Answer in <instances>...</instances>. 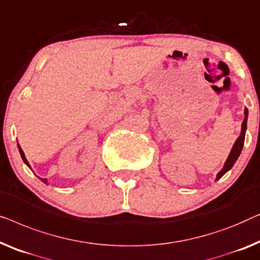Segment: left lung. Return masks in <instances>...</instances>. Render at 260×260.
I'll use <instances>...</instances> for the list:
<instances>
[{"instance_id":"1","label":"left lung","mask_w":260,"mask_h":260,"mask_svg":"<svg viewBox=\"0 0 260 260\" xmlns=\"http://www.w3.org/2000/svg\"><path fill=\"white\" fill-rule=\"evenodd\" d=\"M244 114H245V118H244L243 123H241V132H240L239 138L236 140L235 145H233V147L231 149V153H230L229 158H228V160H226L224 167H222V170L217 174V179H215V180H219V179H220L222 175L226 173V172L231 170L232 166L235 165V162L237 161V159H238V156L240 155V152H241V149H243V146H244L245 132H246V125H247V115H248L247 108H245Z\"/></svg>"}]
</instances>
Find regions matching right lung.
Segmentation results:
<instances>
[{
	"mask_svg": "<svg viewBox=\"0 0 260 260\" xmlns=\"http://www.w3.org/2000/svg\"><path fill=\"white\" fill-rule=\"evenodd\" d=\"M19 151H20V154H21V158H22V160H23L25 165H27L29 168H30V166H29V164H28V161H27V159H25V156H24V153H23V151H22V148L20 147V145H19ZM40 179H41V180H42L43 182H45V184H47V179H43V178H40Z\"/></svg>",
	"mask_w": 260,
	"mask_h": 260,
	"instance_id": "1",
	"label": "right lung"
}]
</instances>
